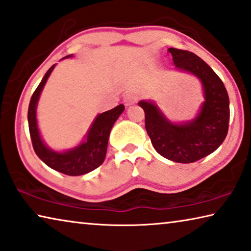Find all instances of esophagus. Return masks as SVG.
I'll return each instance as SVG.
<instances>
[{
	"instance_id": "obj_1",
	"label": "esophagus",
	"mask_w": 251,
	"mask_h": 251,
	"mask_svg": "<svg viewBox=\"0 0 251 251\" xmlns=\"http://www.w3.org/2000/svg\"><path fill=\"white\" fill-rule=\"evenodd\" d=\"M136 100H137V97L135 96L134 94H127L126 96L124 97V104L126 105V106H130V105H133V104H135V102H136Z\"/></svg>"
}]
</instances>
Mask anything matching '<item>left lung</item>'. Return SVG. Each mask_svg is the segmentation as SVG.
<instances>
[{"label":"left lung","mask_w":251,"mask_h":251,"mask_svg":"<svg viewBox=\"0 0 251 251\" xmlns=\"http://www.w3.org/2000/svg\"><path fill=\"white\" fill-rule=\"evenodd\" d=\"M176 69L201 81L204 101L193 119L173 123L154 101L138 102L145 111V128L156 152L177 163H193L213 153L228 134L229 96L224 82L200 57L169 48Z\"/></svg>","instance_id":"obj_1"}]
</instances>
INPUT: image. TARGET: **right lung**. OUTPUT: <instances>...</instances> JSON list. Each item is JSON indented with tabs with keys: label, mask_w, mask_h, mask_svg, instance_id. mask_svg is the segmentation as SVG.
<instances>
[{
	"label": "right lung",
	"mask_w": 251,
	"mask_h": 251,
	"mask_svg": "<svg viewBox=\"0 0 251 251\" xmlns=\"http://www.w3.org/2000/svg\"><path fill=\"white\" fill-rule=\"evenodd\" d=\"M70 57H73V54L67 55L62 59ZM54 67L55 65L51 66L50 69L47 71L45 77L42 78L38 88L35 89L32 97H31L29 110H27V122H29L31 141H32L35 154L49 168L60 173L67 174V176H82V174L89 173L97 169L105 161L111 127L114 126L115 122L124 111L125 107L121 104L113 109L97 115L93 124L89 127L85 140L77 146L62 151V152L50 149L43 142L41 135H40L37 121V106L43 87H45Z\"/></svg>",
	"instance_id": "1"
}]
</instances>
